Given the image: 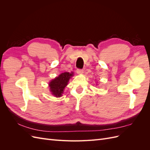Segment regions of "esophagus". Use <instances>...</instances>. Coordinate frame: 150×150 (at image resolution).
Returning a JSON list of instances; mask_svg holds the SVG:
<instances>
[{
	"label": "esophagus",
	"mask_w": 150,
	"mask_h": 150,
	"mask_svg": "<svg viewBox=\"0 0 150 150\" xmlns=\"http://www.w3.org/2000/svg\"><path fill=\"white\" fill-rule=\"evenodd\" d=\"M83 69H78L76 70V72L78 74H83Z\"/></svg>",
	"instance_id": "34e87169"
}]
</instances>
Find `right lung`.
<instances>
[{
	"label": "right lung",
	"instance_id": "obj_1",
	"mask_svg": "<svg viewBox=\"0 0 150 150\" xmlns=\"http://www.w3.org/2000/svg\"><path fill=\"white\" fill-rule=\"evenodd\" d=\"M73 76V72H65L52 79L49 84L50 91L55 97H61L64 92V89L67 85L71 77Z\"/></svg>",
	"mask_w": 150,
	"mask_h": 150
}]
</instances>
